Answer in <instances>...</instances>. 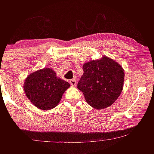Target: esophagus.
Wrapping results in <instances>:
<instances>
[{"label":"esophagus","instance_id":"34e87169","mask_svg":"<svg viewBox=\"0 0 154 154\" xmlns=\"http://www.w3.org/2000/svg\"><path fill=\"white\" fill-rule=\"evenodd\" d=\"M69 83H70V84H71V86H75L77 84V81L75 79H71L69 81Z\"/></svg>","mask_w":154,"mask_h":154}]
</instances>
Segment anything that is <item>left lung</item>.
<instances>
[{"mask_svg":"<svg viewBox=\"0 0 154 154\" xmlns=\"http://www.w3.org/2000/svg\"><path fill=\"white\" fill-rule=\"evenodd\" d=\"M83 74L77 84L86 102L96 109L111 106L123 89L124 71L118 62L103 56L83 65Z\"/></svg>","mask_w":154,"mask_h":154,"instance_id":"8db88e82","label":"left lung"}]
</instances>
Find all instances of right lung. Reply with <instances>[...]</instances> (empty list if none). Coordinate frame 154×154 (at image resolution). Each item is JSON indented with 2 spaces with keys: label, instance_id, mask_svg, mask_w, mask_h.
I'll return each instance as SVG.
<instances>
[{
  "label": "right lung",
  "instance_id": "obj_1",
  "mask_svg": "<svg viewBox=\"0 0 154 154\" xmlns=\"http://www.w3.org/2000/svg\"><path fill=\"white\" fill-rule=\"evenodd\" d=\"M70 84L56 77L49 68L38 70L28 75L24 81V90L27 98L41 110H49L58 105Z\"/></svg>",
  "mask_w": 154,
  "mask_h": 154
}]
</instances>
